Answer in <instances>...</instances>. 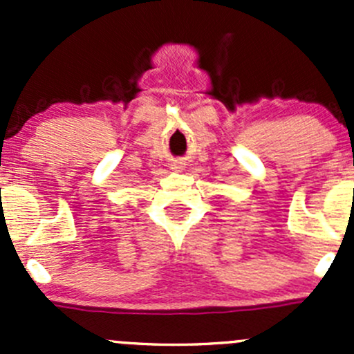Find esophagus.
I'll return each mask as SVG.
<instances>
[{
	"label": "esophagus",
	"mask_w": 354,
	"mask_h": 354,
	"mask_svg": "<svg viewBox=\"0 0 354 354\" xmlns=\"http://www.w3.org/2000/svg\"><path fill=\"white\" fill-rule=\"evenodd\" d=\"M173 169H174V171H180V169H181V166H180V164H174Z\"/></svg>",
	"instance_id": "34e87169"
}]
</instances>
